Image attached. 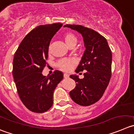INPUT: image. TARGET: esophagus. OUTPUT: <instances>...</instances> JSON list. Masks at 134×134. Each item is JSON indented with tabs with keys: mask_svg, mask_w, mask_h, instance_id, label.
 <instances>
[{
	"mask_svg": "<svg viewBox=\"0 0 134 134\" xmlns=\"http://www.w3.org/2000/svg\"><path fill=\"white\" fill-rule=\"evenodd\" d=\"M64 75V77L65 79H67L69 77V75L67 74V73H64V75Z\"/></svg>",
	"mask_w": 134,
	"mask_h": 134,
	"instance_id": "obj_1",
	"label": "esophagus"
}]
</instances>
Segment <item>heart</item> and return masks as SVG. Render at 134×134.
Here are the masks:
<instances>
[{"mask_svg": "<svg viewBox=\"0 0 134 134\" xmlns=\"http://www.w3.org/2000/svg\"><path fill=\"white\" fill-rule=\"evenodd\" d=\"M64 40L67 46L71 44H76L77 43V37L74 34L68 33L65 35ZM77 63V61L75 58H63L59 61V66L60 68L66 71L71 70Z\"/></svg>", "mask_w": 134, "mask_h": 134, "instance_id": "obj_1", "label": "heart"}]
</instances>
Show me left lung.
I'll return each mask as SVG.
<instances>
[{
	"mask_svg": "<svg viewBox=\"0 0 134 134\" xmlns=\"http://www.w3.org/2000/svg\"><path fill=\"white\" fill-rule=\"evenodd\" d=\"M82 35L86 49L75 71H85L84 78L71 75L75 88L70 91L71 98L81 106H90L99 100L111 77L112 52L104 37L96 31L81 25H65Z\"/></svg>",
	"mask_w": 134,
	"mask_h": 134,
	"instance_id": "obj_1",
	"label": "left lung"
}]
</instances>
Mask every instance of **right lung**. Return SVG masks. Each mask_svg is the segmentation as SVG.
<instances>
[{"instance_id":"add662e5","label":"right lung","mask_w":134,"mask_h":134,"mask_svg":"<svg viewBox=\"0 0 134 134\" xmlns=\"http://www.w3.org/2000/svg\"><path fill=\"white\" fill-rule=\"evenodd\" d=\"M62 26L55 23L35 27L23 39L14 54V80L22 103L32 112L43 113L52 107L54 90L63 79V73L57 70L47 77L42 75L50 41Z\"/></svg>"}]
</instances>
